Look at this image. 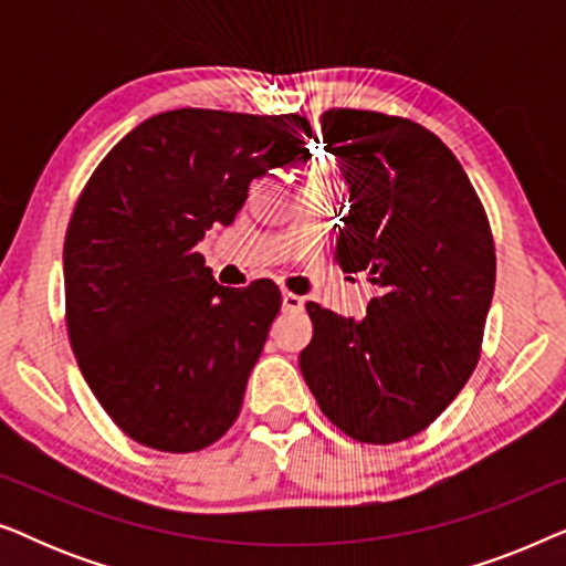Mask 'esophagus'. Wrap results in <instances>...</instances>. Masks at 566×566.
I'll return each mask as SVG.
<instances>
[{"mask_svg":"<svg viewBox=\"0 0 566 566\" xmlns=\"http://www.w3.org/2000/svg\"><path fill=\"white\" fill-rule=\"evenodd\" d=\"M281 301H283V312H301V308H304V298L291 291H283Z\"/></svg>","mask_w":566,"mask_h":566,"instance_id":"1","label":"esophagus"}]
</instances>
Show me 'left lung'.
Here are the masks:
<instances>
[{"label":"left lung","mask_w":566,"mask_h":566,"mask_svg":"<svg viewBox=\"0 0 566 566\" xmlns=\"http://www.w3.org/2000/svg\"><path fill=\"white\" fill-rule=\"evenodd\" d=\"M319 123L350 196L335 258L376 293L363 319L308 301L314 337L298 366L339 430L397 443L428 428L476 366L497 270L490 221L428 128L370 111Z\"/></svg>","instance_id":"8db88e82"}]
</instances>
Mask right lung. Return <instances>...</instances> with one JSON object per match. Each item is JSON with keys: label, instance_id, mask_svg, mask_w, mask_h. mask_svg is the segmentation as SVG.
Masks as SVG:
<instances>
[{"label": "right lung", "instance_id": "obj_1", "mask_svg": "<svg viewBox=\"0 0 566 566\" xmlns=\"http://www.w3.org/2000/svg\"><path fill=\"white\" fill-rule=\"evenodd\" d=\"M308 136L301 115L159 113L82 190L64 242L69 339L136 443L190 453L234 424L281 291L219 285L196 247L234 223L250 185L296 161Z\"/></svg>", "mask_w": 566, "mask_h": 566}]
</instances>
